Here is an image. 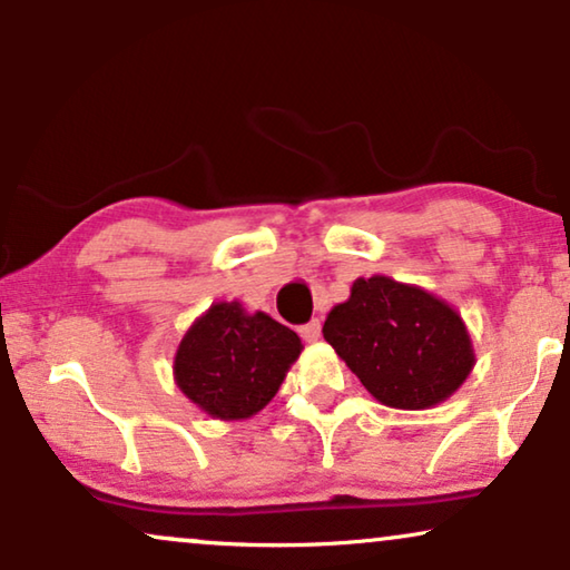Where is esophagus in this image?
<instances>
[{"label":"esophagus","instance_id":"1","mask_svg":"<svg viewBox=\"0 0 570 570\" xmlns=\"http://www.w3.org/2000/svg\"><path fill=\"white\" fill-rule=\"evenodd\" d=\"M301 337L306 342H316L318 337H322V322L318 318H311L308 324L301 326Z\"/></svg>","mask_w":570,"mask_h":570}]
</instances>
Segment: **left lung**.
<instances>
[{
    "label": "left lung",
    "mask_w": 570,
    "mask_h": 570,
    "mask_svg": "<svg viewBox=\"0 0 570 570\" xmlns=\"http://www.w3.org/2000/svg\"><path fill=\"white\" fill-rule=\"evenodd\" d=\"M324 340L379 402L400 410L443 402L474 363L454 308L381 275L355 279L350 301L326 316Z\"/></svg>",
    "instance_id": "1"
}]
</instances>
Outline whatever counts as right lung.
<instances>
[{"mask_svg":"<svg viewBox=\"0 0 570 570\" xmlns=\"http://www.w3.org/2000/svg\"><path fill=\"white\" fill-rule=\"evenodd\" d=\"M301 340L267 314L248 316L240 303H215L186 332L176 353V381L213 417L238 420L277 394Z\"/></svg>","mask_w":570,"mask_h":570,"instance_id":"right-lung-1","label":"right lung"}]
</instances>
